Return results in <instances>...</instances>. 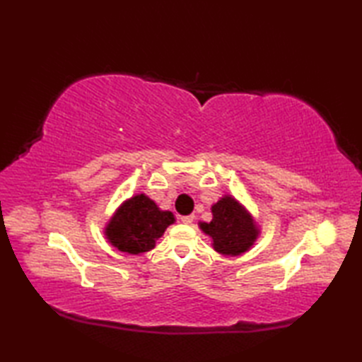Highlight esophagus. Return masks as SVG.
<instances>
[{
  "instance_id": "esophagus-1",
  "label": "esophagus",
  "mask_w": 362,
  "mask_h": 362,
  "mask_svg": "<svg viewBox=\"0 0 362 362\" xmlns=\"http://www.w3.org/2000/svg\"><path fill=\"white\" fill-rule=\"evenodd\" d=\"M180 221L183 222V224H193L194 216H193V214H188V216H182Z\"/></svg>"
}]
</instances>
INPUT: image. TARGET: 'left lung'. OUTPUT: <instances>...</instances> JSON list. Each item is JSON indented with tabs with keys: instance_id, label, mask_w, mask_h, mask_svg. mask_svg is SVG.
<instances>
[{
	"instance_id": "left-lung-1",
	"label": "left lung",
	"mask_w": 362,
	"mask_h": 362,
	"mask_svg": "<svg viewBox=\"0 0 362 362\" xmlns=\"http://www.w3.org/2000/svg\"><path fill=\"white\" fill-rule=\"evenodd\" d=\"M211 222L201 228L213 240V247L222 255H241L258 236V227L244 206L232 196H224L211 206Z\"/></svg>"
}]
</instances>
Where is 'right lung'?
Masks as SVG:
<instances>
[{"label":"right lung","instance_id":"1","mask_svg":"<svg viewBox=\"0 0 362 362\" xmlns=\"http://www.w3.org/2000/svg\"><path fill=\"white\" fill-rule=\"evenodd\" d=\"M173 222L171 211H161L148 196L136 194L113 214L105 235L118 250L136 255L156 247V241Z\"/></svg>","mask_w":362,"mask_h":362}]
</instances>
